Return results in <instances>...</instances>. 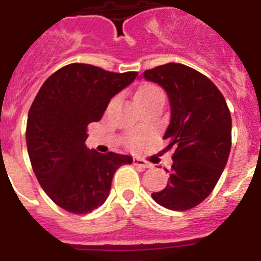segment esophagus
Instances as JSON below:
<instances>
[{"mask_svg": "<svg viewBox=\"0 0 261 261\" xmlns=\"http://www.w3.org/2000/svg\"><path fill=\"white\" fill-rule=\"evenodd\" d=\"M133 163H135V166H137V167H142V168H150L151 167V163L146 162V161H144V159H141V158H135L133 159Z\"/></svg>", "mask_w": 261, "mask_h": 261, "instance_id": "obj_1", "label": "esophagus"}]
</instances>
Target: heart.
I'll use <instances>...</instances> for the list:
<instances>
[{
	"label": "heart",
	"mask_w": 261,
	"mask_h": 261,
	"mask_svg": "<svg viewBox=\"0 0 261 261\" xmlns=\"http://www.w3.org/2000/svg\"><path fill=\"white\" fill-rule=\"evenodd\" d=\"M136 102L137 100H153V99H163V93L162 90L159 89L158 86L153 84H145L142 85L140 89L137 90V93L135 95ZM132 144H138L141 142V140L137 137L132 138Z\"/></svg>",
	"instance_id": "b5f03b06"
}]
</instances>
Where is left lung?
Returning a JSON list of instances; mask_svg holds the SVG:
<instances>
[{
	"mask_svg": "<svg viewBox=\"0 0 261 261\" xmlns=\"http://www.w3.org/2000/svg\"><path fill=\"white\" fill-rule=\"evenodd\" d=\"M170 102V124L163 140L176 147L165 190L151 193L156 204L188 211L204 201L220 179L231 149V115L216 85L183 64L168 62L145 70Z\"/></svg>",
	"mask_w": 261,
	"mask_h": 261,
	"instance_id": "8db88e82",
	"label": "left lung"
}]
</instances>
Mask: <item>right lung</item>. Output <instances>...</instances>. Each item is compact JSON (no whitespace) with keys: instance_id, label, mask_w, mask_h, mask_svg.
I'll return each mask as SVG.
<instances>
[{"instance_id":"add662e5","label":"right lung","mask_w":261,"mask_h":261,"mask_svg":"<svg viewBox=\"0 0 261 261\" xmlns=\"http://www.w3.org/2000/svg\"><path fill=\"white\" fill-rule=\"evenodd\" d=\"M138 73H112L87 64L55 71L29 111L26 142L32 170L55 204L70 213L93 212L107 200L112 177L132 156L86 147V129Z\"/></svg>"}]
</instances>
